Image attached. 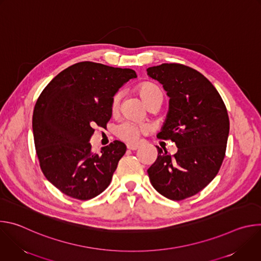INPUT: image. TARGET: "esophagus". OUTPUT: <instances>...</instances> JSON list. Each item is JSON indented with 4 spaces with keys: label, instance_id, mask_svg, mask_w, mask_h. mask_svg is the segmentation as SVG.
<instances>
[{
    "label": "esophagus",
    "instance_id": "34e87169",
    "mask_svg": "<svg viewBox=\"0 0 261 261\" xmlns=\"http://www.w3.org/2000/svg\"><path fill=\"white\" fill-rule=\"evenodd\" d=\"M127 147L128 150H131V151H136L139 148V145L138 144H131V143H128L127 144Z\"/></svg>",
    "mask_w": 261,
    "mask_h": 261
}]
</instances>
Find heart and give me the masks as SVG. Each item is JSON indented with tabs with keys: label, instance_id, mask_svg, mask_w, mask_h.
Here are the masks:
<instances>
[{
	"label": "heart",
	"instance_id": "b5f03b06",
	"mask_svg": "<svg viewBox=\"0 0 261 261\" xmlns=\"http://www.w3.org/2000/svg\"><path fill=\"white\" fill-rule=\"evenodd\" d=\"M137 92L143 102L151 107L153 105H159L162 103L163 100V93L161 89L150 82L142 83L138 86ZM119 100H120V93H117L114 95L113 99H111L110 107L111 111H116L119 106ZM144 132V128L136 125L132 122L124 121L116 126L115 128V134L122 140L127 142H136L139 138V136Z\"/></svg>",
	"mask_w": 261,
	"mask_h": 261
}]
</instances>
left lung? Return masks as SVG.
I'll return each mask as SVG.
<instances>
[{"instance_id":"obj_1","label":"left lung","mask_w":261,"mask_h":261,"mask_svg":"<svg viewBox=\"0 0 261 261\" xmlns=\"http://www.w3.org/2000/svg\"><path fill=\"white\" fill-rule=\"evenodd\" d=\"M146 71L170 97L167 120L157 137L177 146L174 155L156 146L158 156L147 174L161 195L184 200L204 189L219 172L229 134L227 109L212 83L191 67L169 63Z\"/></svg>"}]
</instances>
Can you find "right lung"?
Instances as JSON below:
<instances>
[{
    "instance_id": "add662e5",
    "label": "right lung",
    "mask_w": 261,
    "mask_h": 261,
    "mask_svg": "<svg viewBox=\"0 0 261 261\" xmlns=\"http://www.w3.org/2000/svg\"><path fill=\"white\" fill-rule=\"evenodd\" d=\"M135 77L132 69L80 62L59 73L37 99L36 154L44 176L62 193L88 200L109 186L126 145L115 140L98 154L89 141L94 127L105 128L110 120L114 95Z\"/></svg>"
}]
</instances>
